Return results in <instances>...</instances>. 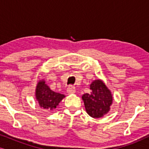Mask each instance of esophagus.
Returning <instances> with one entry per match:
<instances>
[{"label":"esophagus","instance_id":"34e87169","mask_svg":"<svg viewBox=\"0 0 149 149\" xmlns=\"http://www.w3.org/2000/svg\"><path fill=\"white\" fill-rule=\"evenodd\" d=\"M67 92H68L69 94H72V93H75V87L72 85H70L68 88H67Z\"/></svg>","mask_w":149,"mask_h":149}]
</instances>
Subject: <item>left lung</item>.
Segmentation results:
<instances>
[{"label":"left lung","instance_id":"1","mask_svg":"<svg viewBox=\"0 0 149 149\" xmlns=\"http://www.w3.org/2000/svg\"><path fill=\"white\" fill-rule=\"evenodd\" d=\"M90 94L85 93L82 96L85 109L91 117H102L109 111L113 102L111 91L100 80L93 81L90 85Z\"/></svg>","mask_w":149,"mask_h":149}]
</instances>
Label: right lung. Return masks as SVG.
Listing matches in <instances>:
<instances>
[{
	"instance_id": "add662e5",
	"label": "right lung",
	"mask_w": 149,
	"mask_h": 149,
	"mask_svg": "<svg viewBox=\"0 0 149 149\" xmlns=\"http://www.w3.org/2000/svg\"><path fill=\"white\" fill-rule=\"evenodd\" d=\"M64 97V95L51 90L44 81L38 83L36 89V97L40 107L42 109L52 111L56 109Z\"/></svg>"
}]
</instances>
